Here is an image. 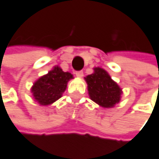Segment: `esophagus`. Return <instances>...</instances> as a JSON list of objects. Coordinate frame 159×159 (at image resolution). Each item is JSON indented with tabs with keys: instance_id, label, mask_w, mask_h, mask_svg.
I'll use <instances>...</instances> for the list:
<instances>
[{
	"instance_id": "1",
	"label": "esophagus",
	"mask_w": 159,
	"mask_h": 159,
	"mask_svg": "<svg viewBox=\"0 0 159 159\" xmlns=\"http://www.w3.org/2000/svg\"><path fill=\"white\" fill-rule=\"evenodd\" d=\"M75 75H76L77 77L81 78V77L84 76V72H83V71H76V72H75Z\"/></svg>"
}]
</instances>
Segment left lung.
Returning <instances> with one entry per match:
<instances>
[{"label": "left lung", "instance_id": "1", "mask_svg": "<svg viewBox=\"0 0 159 159\" xmlns=\"http://www.w3.org/2000/svg\"><path fill=\"white\" fill-rule=\"evenodd\" d=\"M90 98L104 108L113 107L120 102L121 89L102 68H94V73L85 77Z\"/></svg>", "mask_w": 159, "mask_h": 159}]
</instances>
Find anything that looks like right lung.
<instances>
[{
	"mask_svg": "<svg viewBox=\"0 0 159 159\" xmlns=\"http://www.w3.org/2000/svg\"><path fill=\"white\" fill-rule=\"evenodd\" d=\"M72 78L70 73L64 72L60 67L56 66L35 82L31 88L34 99L41 105L51 104L62 96L67 82Z\"/></svg>",
	"mask_w": 159,
	"mask_h": 159,
	"instance_id": "1",
	"label": "right lung"
}]
</instances>
